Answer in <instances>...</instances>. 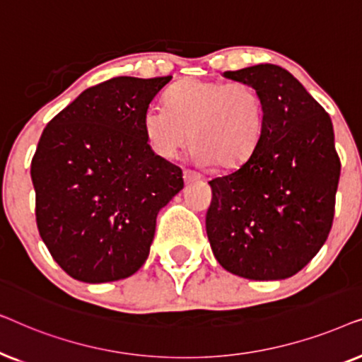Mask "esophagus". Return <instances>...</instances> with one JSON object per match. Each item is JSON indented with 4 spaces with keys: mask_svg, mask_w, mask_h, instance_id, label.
Instances as JSON below:
<instances>
[{
    "mask_svg": "<svg viewBox=\"0 0 362 362\" xmlns=\"http://www.w3.org/2000/svg\"><path fill=\"white\" fill-rule=\"evenodd\" d=\"M182 177H185L186 182L202 181V180H204V176L199 175V173H196V171H191V170H185V171H182Z\"/></svg>",
    "mask_w": 362,
    "mask_h": 362,
    "instance_id": "obj_1",
    "label": "esophagus"
}]
</instances>
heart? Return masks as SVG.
<instances>
[{
	"mask_svg": "<svg viewBox=\"0 0 362 362\" xmlns=\"http://www.w3.org/2000/svg\"><path fill=\"white\" fill-rule=\"evenodd\" d=\"M165 102L148 107L143 117L148 141L163 158H175L192 136L194 161L234 170L264 135L265 102L252 83L182 78L168 88Z\"/></svg>",
	"mask_w": 362,
	"mask_h": 362,
	"instance_id": "heart-1",
	"label": "heart"
}]
</instances>
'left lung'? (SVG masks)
Returning <instances> with one entry per match:
<instances>
[{"label": "left lung", "instance_id": "1", "mask_svg": "<svg viewBox=\"0 0 362 362\" xmlns=\"http://www.w3.org/2000/svg\"><path fill=\"white\" fill-rule=\"evenodd\" d=\"M265 102V130L249 160L209 181L206 230L217 262L249 280L300 272L328 239L341 161L325 108L288 71L260 64L224 72Z\"/></svg>", "mask_w": 362, "mask_h": 362}]
</instances>
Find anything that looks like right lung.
I'll return each mask as SVG.
<instances>
[{
	"instance_id": "obj_1",
	"label": "right lung",
	"mask_w": 362,
	"mask_h": 362,
	"mask_svg": "<svg viewBox=\"0 0 362 362\" xmlns=\"http://www.w3.org/2000/svg\"><path fill=\"white\" fill-rule=\"evenodd\" d=\"M171 76L113 77L83 90L39 138L31 161L36 222L72 279L103 284L145 264L156 216L185 186L148 145L143 117Z\"/></svg>"
}]
</instances>
